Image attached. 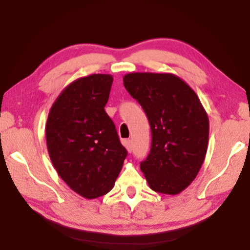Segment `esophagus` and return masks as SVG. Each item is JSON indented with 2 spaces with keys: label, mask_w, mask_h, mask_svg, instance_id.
I'll return each instance as SVG.
<instances>
[{
  "label": "esophagus",
  "mask_w": 250,
  "mask_h": 250,
  "mask_svg": "<svg viewBox=\"0 0 250 250\" xmlns=\"http://www.w3.org/2000/svg\"><path fill=\"white\" fill-rule=\"evenodd\" d=\"M122 143H124V146H125V149L128 150V152L132 151V143H131L130 140H124L122 141Z\"/></svg>",
  "instance_id": "esophagus-1"
}]
</instances>
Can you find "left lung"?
I'll return each mask as SVG.
<instances>
[{
	"mask_svg": "<svg viewBox=\"0 0 250 250\" xmlns=\"http://www.w3.org/2000/svg\"><path fill=\"white\" fill-rule=\"evenodd\" d=\"M151 126V150L140 168L153 191L176 195L195 179L205 160L209 124L191 87L173 74L131 73L124 77Z\"/></svg>",
	"mask_w": 250,
	"mask_h": 250,
	"instance_id": "obj_1",
	"label": "left lung"
}]
</instances>
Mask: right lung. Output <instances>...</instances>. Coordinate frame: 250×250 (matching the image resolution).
<instances>
[{
  "mask_svg": "<svg viewBox=\"0 0 250 250\" xmlns=\"http://www.w3.org/2000/svg\"><path fill=\"white\" fill-rule=\"evenodd\" d=\"M112 82L111 75L104 74L75 80L53 104L46 124L54 167L88 200L111 191L128 154L104 111Z\"/></svg>",
  "mask_w": 250,
  "mask_h": 250,
  "instance_id": "add662e5",
  "label": "right lung"
}]
</instances>
